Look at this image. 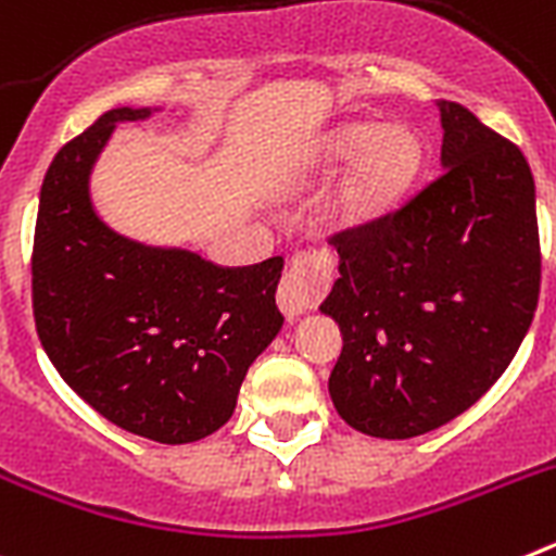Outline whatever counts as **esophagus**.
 I'll return each mask as SVG.
<instances>
[{
  "mask_svg": "<svg viewBox=\"0 0 556 556\" xmlns=\"http://www.w3.org/2000/svg\"><path fill=\"white\" fill-rule=\"evenodd\" d=\"M333 264L326 250H306L298 253L289 262L283 273V281L278 287V308L287 314L289 320L312 312L331 289Z\"/></svg>",
  "mask_w": 556,
  "mask_h": 556,
  "instance_id": "obj_1",
  "label": "esophagus"
}]
</instances>
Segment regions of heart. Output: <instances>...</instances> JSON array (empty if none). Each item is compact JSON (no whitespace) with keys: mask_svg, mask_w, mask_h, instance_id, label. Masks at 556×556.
<instances>
[{"mask_svg":"<svg viewBox=\"0 0 556 556\" xmlns=\"http://www.w3.org/2000/svg\"><path fill=\"white\" fill-rule=\"evenodd\" d=\"M323 164H353L333 194L339 225H365L381 217L412 189L424 166V144L406 127L348 122L323 141Z\"/></svg>","mask_w":556,"mask_h":556,"instance_id":"b5f03b06","label":"heart"}]
</instances>
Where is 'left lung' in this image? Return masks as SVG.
<instances>
[{
  "label": "left lung",
  "instance_id": "1",
  "mask_svg": "<svg viewBox=\"0 0 556 556\" xmlns=\"http://www.w3.org/2000/svg\"><path fill=\"white\" fill-rule=\"evenodd\" d=\"M443 172L372 223L339 230L320 306L342 331L328 378L362 434L409 440L479 401L507 370L540 294L534 178L523 152L440 100Z\"/></svg>",
  "mask_w": 556,
  "mask_h": 556
}]
</instances>
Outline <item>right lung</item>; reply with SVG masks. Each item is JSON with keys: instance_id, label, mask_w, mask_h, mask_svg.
<instances>
[{"instance_id": "obj_1", "label": "right lung", "mask_w": 556, "mask_h": 556, "mask_svg": "<svg viewBox=\"0 0 556 556\" xmlns=\"http://www.w3.org/2000/svg\"><path fill=\"white\" fill-rule=\"evenodd\" d=\"M113 108L49 164L33 242V314L61 378L130 434L184 445L230 420L248 367L281 331L283 258L217 267L150 248L97 217L88 178L119 122Z\"/></svg>"}]
</instances>
